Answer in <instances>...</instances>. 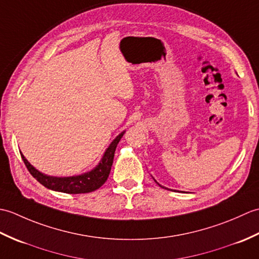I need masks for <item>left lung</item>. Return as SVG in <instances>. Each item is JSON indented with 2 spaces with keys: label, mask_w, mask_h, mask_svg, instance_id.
Masks as SVG:
<instances>
[{
  "label": "left lung",
  "mask_w": 259,
  "mask_h": 259,
  "mask_svg": "<svg viewBox=\"0 0 259 259\" xmlns=\"http://www.w3.org/2000/svg\"><path fill=\"white\" fill-rule=\"evenodd\" d=\"M161 187H162V186H161ZM162 188H163V187H162Z\"/></svg>",
  "instance_id": "obj_1"
}]
</instances>
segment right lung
Instances as JSON below:
<instances>
[{
  "label": "right lung",
  "mask_w": 259,
  "mask_h": 259,
  "mask_svg": "<svg viewBox=\"0 0 259 259\" xmlns=\"http://www.w3.org/2000/svg\"><path fill=\"white\" fill-rule=\"evenodd\" d=\"M123 134L124 133L120 134L117 138L111 142V145L109 146L106 153H104L101 162L99 163L95 169L91 170L90 172H87L81 176H74V177L58 178L43 175L42 172L37 171L34 167L31 166L30 162L26 160L22 153L21 157L30 174L38 181V183L47 187V188L56 191L65 192V194H87V192H91L99 189L107 181L110 170H111L113 163L115 148H117L120 139L122 138Z\"/></svg>",
  "instance_id": "add662e5"
}]
</instances>
